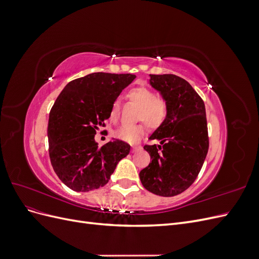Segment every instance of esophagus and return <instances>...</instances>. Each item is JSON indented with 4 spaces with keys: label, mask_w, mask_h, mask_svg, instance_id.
Listing matches in <instances>:
<instances>
[{
    "label": "esophagus",
    "mask_w": 259,
    "mask_h": 259,
    "mask_svg": "<svg viewBox=\"0 0 259 259\" xmlns=\"http://www.w3.org/2000/svg\"><path fill=\"white\" fill-rule=\"evenodd\" d=\"M140 149H142V147H140V146H133L132 147V153H134V152L140 150Z\"/></svg>",
    "instance_id": "obj_1"
}]
</instances>
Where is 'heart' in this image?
<instances>
[{
	"mask_svg": "<svg viewBox=\"0 0 259 259\" xmlns=\"http://www.w3.org/2000/svg\"><path fill=\"white\" fill-rule=\"evenodd\" d=\"M127 97L133 104L138 106L136 120H142L151 127L160 126L165 120L167 114L166 103L162 98L156 97L153 91L147 88H136L128 92ZM119 110L120 103L115 100L109 112L110 121H116ZM145 132L144 123H138L135 125H121L113 132V135L125 143L136 144L144 136Z\"/></svg>",
	"mask_w": 259,
	"mask_h": 259,
	"instance_id": "b5f03b06",
	"label": "heart"
}]
</instances>
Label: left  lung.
<instances>
[{
	"instance_id": "1",
	"label": "left lung",
	"mask_w": 259,
	"mask_h": 259,
	"mask_svg": "<svg viewBox=\"0 0 259 259\" xmlns=\"http://www.w3.org/2000/svg\"><path fill=\"white\" fill-rule=\"evenodd\" d=\"M150 84L167 106L165 120L145 146L152 161L140 170L143 186L161 197H174L187 190L197 178L208 151L205 106L186 80L175 74H150Z\"/></svg>"
}]
</instances>
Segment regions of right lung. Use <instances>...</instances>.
I'll use <instances>...</instances> for the list:
<instances>
[{
	"label": "right lung",
	"instance_id": "1",
	"mask_svg": "<svg viewBox=\"0 0 259 259\" xmlns=\"http://www.w3.org/2000/svg\"><path fill=\"white\" fill-rule=\"evenodd\" d=\"M135 74L96 72L69 82L50 112L48 137L52 166L70 189L104 187L131 146L119 139L101 148L96 131L105 126L112 104Z\"/></svg>",
	"mask_w": 259,
	"mask_h": 259
}]
</instances>
